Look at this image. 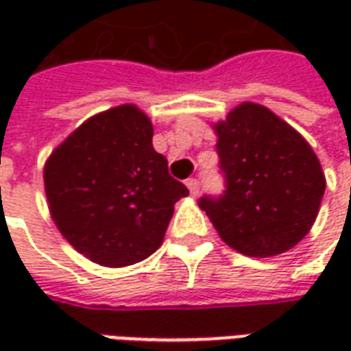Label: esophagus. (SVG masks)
Listing matches in <instances>:
<instances>
[{"instance_id":"1","label":"esophagus","mask_w":351,"mask_h":351,"mask_svg":"<svg viewBox=\"0 0 351 351\" xmlns=\"http://www.w3.org/2000/svg\"><path fill=\"white\" fill-rule=\"evenodd\" d=\"M186 186H188V190H190L191 197H197V193H199V180H197V178H188V180H186Z\"/></svg>"}]
</instances>
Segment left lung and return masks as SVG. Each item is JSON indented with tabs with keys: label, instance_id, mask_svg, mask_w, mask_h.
Segmentation results:
<instances>
[{
	"label": "left lung",
	"instance_id": "obj_1",
	"mask_svg": "<svg viewBox=\"0 0 351 351\" xmlns=\"http://www.w3.org/2000/svg\"><path fill=\"white\" fill-rule=\"evenodd\" d=\"M221 197H203L221 241L243 256L272 258L308 235L325 191L322 163L301 133L263 105L244 101L214 123Z\"/></svg>",
	"mask_w": 351,
	"mask_h": 351
}]
</instances>
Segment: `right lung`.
<instances>
[{
	"label": "right lung",
	"instance_id": "add662e5",
	"mask_svg": "<svg viewBox=\"0 0 351 351\" xmlns=\"http://www.w3.org/2000/svg\"><path fill=\"white\" fill-rule=\"evenodd\" d=\"M150 118L118 105L80 123L45 163L52 220L73 248L103 267L152 256L190 191L154 150Z\"/></svg>",
	"mask_w": 351,
	"mask_h": 351
}]
</instances>
